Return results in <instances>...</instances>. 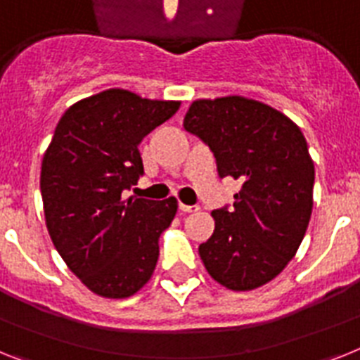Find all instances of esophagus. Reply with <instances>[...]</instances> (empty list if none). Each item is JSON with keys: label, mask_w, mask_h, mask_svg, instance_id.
Listing matches in <instances>:
<instances>
[{"label": "esophagus", "mask_w": 360, "mask_h": 360, "mask_svg": "<svg viewBox=\"0 0 360 360\" xmlns=\"http://www.w3.org/2000/svg\"><path fill=\"white\" fill-rule=\"evenodd\" d=\"M179 210H181V212L192 214V212H198L199 207H198V205H185V203H179Z\"/></svg>", "instance_id": "1"}]
</instances>
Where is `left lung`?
I'll list each match as a JSON object with an SVG mask.
<instances>
[{
    "label": "left lung",
    "instance_id": "1",
    "mask_svg": "<svg viewBox=\"0 0 360 360\" xmlns=\"http://www.w3.org/2000/svg\"><path fill=\"white\" fill-rule=\"evenodd\" d=\"M183 126L210 146L221 177L241 183L231 210L212 212L201 262L231 291L262 288L295 258L309 225L315 165L306 137L288 115L240 95L198 98Z\"/></svg>",
    "mask_w": 360,
    "mask_h": 360
}]
</instances>
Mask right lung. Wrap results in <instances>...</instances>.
I'll return each instance as SVG.
<instances>
[{
    "label": "right lung",
    "mask_w": 360,
    "mask_h": 360,
    "mask_svg": "<svg viewBox=\"0 0 360 360\" xmlns=\"http://www.w3.org/2000/svg\"><path fill=\"white\" fill-rule=\"evenodd\" d=\"M179 105L105 89L72 104L45 150V225L71 273L98 297H134L155 271L177 199H124L122 192L144 172L141 141Z\"/></svg>",
    "instance_id": "right-lung-1"
}]
</instances>
